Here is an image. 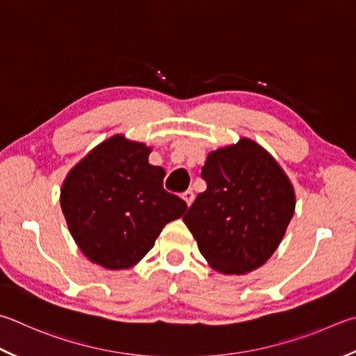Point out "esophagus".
Listing matches in <instances>:
<instances>
[{"label":"esophagus","instance_id":"obj_1","mask_svg":"<svg viewBox=\"0 0 356 356\" xmlns=\"http://www.w3.org/2000/svg\"><path fill=\"white\" fill-rule=\"evenodd\" d=\"M182 199L185 200L186 205L190 207L193 204V200H195V193H193V191H185L184 195H182Z\"/></svg>","mask_w":356,"mask_h":356}]
</instances>
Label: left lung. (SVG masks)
Masks as SVG:
<instances>
[{"instance_id":"8db88e82","label":"left lung","mask_w":356,"mask_h":356,"mask_svg":"<svg viewBox=\"0 0 356 356\" xmlns=\"http://www.w3.org/2000/svg\"><path fill=\"white\" fill-rule=\"evenodd\" d=\"M200 176L207 190L184 216L200 254L227 275L263 266L294 215L296 193L285 171L254 140L240 138L211 151Z\"/></svg>"}]
</instances>
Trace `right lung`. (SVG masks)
Masks as SVG:
<instances>
[{
  "label": "right lung",
  "mask_w": 356,
  "mask_h": 356,
  "mask_svg": "<svg viewBox=\"0 0 356 356\" xmlns=\"http://www.w3.org/2000/svg\"><path fill=\"white\" fill-rule=\"evenodd\" d=\"M152 147L116 134L67 174L60 207L71 236L90 261L127 269L154 248L161 229L186 204L163 190L165 170L149 163Z\"/></svg>",
  "instance_id": "1"
}]
</instances>
